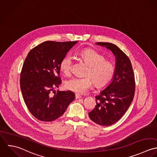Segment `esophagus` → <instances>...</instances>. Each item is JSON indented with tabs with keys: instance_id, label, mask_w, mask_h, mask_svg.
I'll return each mask as SVG.
<instances>
[{
	"instance_id": "1",
	"label": "esophagus",
	"mask_w": 157,
	"mask_h": 157,
	"mask_svg": "<svg viewBox=\"0 0 157 157\" xmlns=\"http://www.w3.org/2000/svg\"><path fill=\"white\" fill-rule=\"evenodd\" d=\"M81 97H82V96H81L80 94H75V98H76V99H79V98H81Z\"/></svg>"
}]
</instances>
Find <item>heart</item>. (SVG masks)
<instances>
[{"label": "heart", "mask_w": 157, "mask_h": 157, "mask_svg": "<svg viewBox=\"0 0 157 157\" xmlns=\"http://www.w3.org/2000/svg\"><path fill=\"white\" fill-rule=\"evenodd\" d=\"M78 56L88 66L85 78L75 77L68 79L65 83L67 89L79 94L86 93L93 86L94 82L97 87L106 85L112 79L115 74L113 63L105 59V57L96 51L87 49L78 53ZM73 58L70 55L63 58L60 68L63 73L69 76L72 71Z\"/></svg>", "instance_id": "1"}]
</instances>
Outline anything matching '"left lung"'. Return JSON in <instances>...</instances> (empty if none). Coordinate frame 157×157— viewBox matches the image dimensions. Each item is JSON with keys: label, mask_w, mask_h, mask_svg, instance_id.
<instances>
[{"label": "left lung", "mask_w": 157, "mask_h": 157, "mask_svg": "<svg viewBox=\"0 0 157 157\" xmlns=\"http://www.w3.org/2000/svg\"><path fill=\"white\" fill-rule=\"evenodd\" d=\"M96 44L112 51L116 59L111 83L96 96V105L89 113V118L94 123L108 126L121 118L132 103L135 94V77L129 58L116 45L109 42Z\"/></svg>", "instance_id": "obj_1"}]
</instances>
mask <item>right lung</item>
<instances>
[{
    "instance_id": "add662e5",
    "label": "right lung",
    "mask_w": 157,
    "mask_h": 157,
    "mask_svg": "<svg viewBox=\"0 0 157 157\" xmlns=\"http://www.w3.org/2000/svg\"><path fill=\"white\" fill-rule=\"evenodd\" d=\"M77 42L45 41L33 48L25 58L21 73V89L28 109L40 121L59 118L75 99L71 91L54 89L61 83V62Z\"/></svg>"
}]
</instances>
